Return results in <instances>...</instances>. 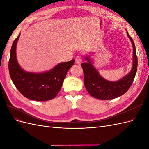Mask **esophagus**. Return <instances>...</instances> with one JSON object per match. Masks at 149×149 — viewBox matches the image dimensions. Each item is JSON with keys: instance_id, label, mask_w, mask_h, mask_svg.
Returning a JSON list of instances; mask_svg holds the SVG:
<instances>
[{"instance_id": "1", "label": "esophagus", "mask_w": 149, "mask_h": 149, "mask_svg": "<svg viewBox=\"0 0 149 149\" xmlns=\"http://www.w3.org/2000/svg\"><path fill=\"white\" fill-rule=\"evenodd\" d=\"M82 60H83V58H82V56H81V55H78V56H76V57L75 61H76V63L80 64L81 63Z\"/></svg>"}]
</instances>
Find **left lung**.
Masks as SVG:
<instances>
[{
	"label": "left lung",
	"mask_w": 149,
	"mask_h": 149,
	"mask_svg": "<svg viewBox=\"0 0 149 149\" xmlns=\"http://www.w3.org/2000/svg\"><path fill=\"white\" fill-rule=\"evenodd\" d=\"M126 32L133 47L132 68L127 74L119 81H110L102 78L92 64L89 56H84V60L87 62L81 64L84 76V86L93 97L103 100H112L123 95L131 86L137 70V57L133 40L127 30Z\"/></svg>",
	"instance_id": "left-lung-1"
}]
</instances>
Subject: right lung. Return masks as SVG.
<instances>
[{
  "label": "right lung",
  "instance_id": "1",
  "mask_svg": "<svg viewBox=\"0 0 149 149\" xmlns=\"http://www.w3.org/2000/svg\"><path fill=\"white\" fill-rule=\"evenodd\" d=\"M20 35L15 39L10 49L8 70L12 82L25 97L31 100L46 101L55 98L60 91L68 71L74 60L58 64L43 73H32L24 70L16 56V47Z\"/></svg>",
  "mask_w": 149,
  "mask_h": 149
}]
</instances>
